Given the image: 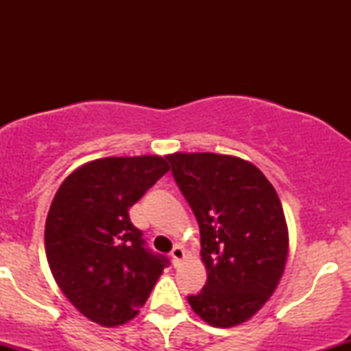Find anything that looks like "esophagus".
<instances>
[{"mask_svg": "<svg viewBox=\"0 0 351 351\" xmlns=\"http://www.w3.org/2000/svg\"><path fill=\"white\" fill-rule=\"evenodd\" d=\"M183 257H184V251H183V247H180V245H176V247H173V251H171V263H173V265H180V263L181 261H183Z\"/></svg>", "mask_w": 351, "mask_h": 351, "instance_id": "esophagus-1", "label": "esophagus"}]
</instances>
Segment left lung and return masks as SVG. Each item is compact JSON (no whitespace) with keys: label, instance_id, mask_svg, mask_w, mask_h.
Listing matches in <instances>:
<instances>
[{"label":"left lung","instance_id":"obj_1","mask_svg":"<svg viewBox=\"0 0 351 351\" xmlns=\"http://www.w3.org/2000/svg\"><path fill=\"white\" fill-rule=\"evenodd\" d=\"M196 216L206 285L188 302L204 322L228 328L249 320L276 291L289 252L284 209L259 168L236 156H167Z\"/></svg>","mask_w":351,"mask_h":351}]
</instances>
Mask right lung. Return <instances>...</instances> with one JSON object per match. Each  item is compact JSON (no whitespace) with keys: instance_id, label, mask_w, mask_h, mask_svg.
Here are the masks:
<instances>
[{"instance_id":"add662e5","label":"right lung","mask_w":351,"mask_h":351,"mask_svg":"<svg viewBox=\"0 0 351 351\" xmlns=\"http://www.w3.org/2000/svg\"><path fill=\"white\" fill-rule=\"evenodd\" d=\"M170 170L162 156H114L62 181L46 219L56 282L82 315L104 327L132 320L170 264L147 247L128 209Z\"/></svg>"}]
</instances>
